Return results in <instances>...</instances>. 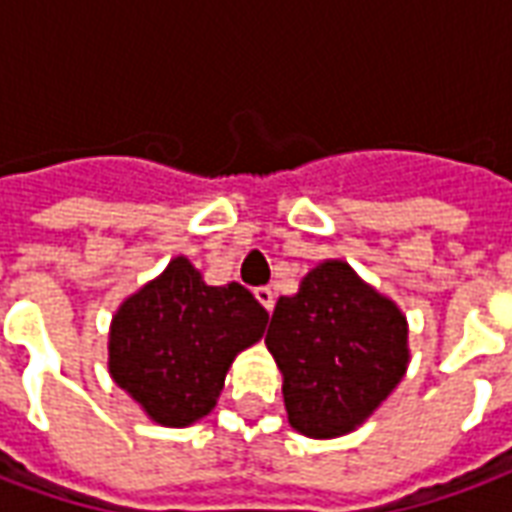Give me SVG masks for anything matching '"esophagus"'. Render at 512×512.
Returning <instances> with one entry per match:
<instances>
[{"label": "esophagus", "instance_id": "34e87169", "mask_svg": "<svg viewBox=\"0 0 512 512\" xmlns=\"http://www.w3.org/2000/svg\"><path fill=\"white\" fill-rule=\"evenodd\" d=\"M255 296H257V301H260V304H263V307H266L268 312L274 310V290L263 285V288L255 290Z\"/></svg>", "mask_w": 512, "mask_h": 512}]
</instances>
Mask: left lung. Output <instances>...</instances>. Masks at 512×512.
I'll return each mask as SVG.
<instances>
[{
	"mask_svg": "<svg viewBox=\"0 0 512 512\" xmlns=\"http://www.w3.org/2000/svg\"><path fill=\"white\" fill-rule=\"evenodd\" d=\"M266 345L288 422L310 439L356 430L408 370V321L345 260H323L279 296Z\"/></svg>",
	"mask_w": 512,
	"mask_h": 512,
	"instance_id": "8db88e82",
	"label": "left lung"
}]
</instances>
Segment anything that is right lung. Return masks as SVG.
<instances>
[{
    "instance_id": "right-lung-1",
    "label": "right lung",
    "mask_w": 512,
    "mask_h": 512,
    "mask_svg": "<svg viewBox=\"0 0 512 512\" xmlns=\"http://www.w3.org/2000/svg\"><path fill=\"white\" fill-rule=\"evenodd\" d=\"M266 323L244 285H208L189 257H172L112 315L109 376L156 425L189 428L216 408L233 359Z\"/></svg>"
}]
</instances>
